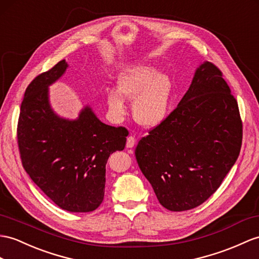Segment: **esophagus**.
<instances>
[{"instance_id": "34e87169", "label": "esophagus", "mask_w": 259, "mask_h": 259, "mask_svg": "<svg viewBox=\"0 0 259 259\" xmlns=\"http://www.w3.org/2000/svg\"><path fill=\"white\" fill-rule=\"evenodd\" d=\"M135 145H136L135 137H133V136L127 137V142H126V147H127V148H133Z\"/></svg>"}]
</instances>
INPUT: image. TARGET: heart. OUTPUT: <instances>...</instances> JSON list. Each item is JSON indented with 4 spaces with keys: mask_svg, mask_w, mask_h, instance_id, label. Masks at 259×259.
<instances>
[{
    "mask_svg": "<svg viewBox=\"0 0 259 259\" xmlns=\"http://www.w3.org/2000/svg\"><path fill=\"white\" fill-rule=\"evenodd\" d=\"M118 91L106 94L113 116L122 117L126 113L125 99L135 101L133 115L138 124L155 127L165 121L171 98V81L155 67L141 66L125 71L117 80Z\"/></svg>",
    "mask_w": 259,
    "mask_h": 259,
    "instance_id": "heart-1",
    "label": "heart"
}]
</instances>
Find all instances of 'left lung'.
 I'll return each mask as SVG.
<instances>
[{"label":"left lung","mask_w":259,"mask_h":259,"mask_svg":"<svg viewBox=\"0 0 259 259\" xmlns=\"http://www.w3.org/2000/svg\"><path fill=\"white\" fill-rule=\"evenodd\" d=\"M238 105L220 69L204 61L165 121L138 142L136 160L159 203L170 211L202 204L241 151Z\"/></svg>","instance_id":"left-lung-1"}]
</instances>
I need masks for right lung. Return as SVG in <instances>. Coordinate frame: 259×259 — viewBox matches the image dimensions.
<instances>
[{"label": "right lung", "mask_w": 259, "mask_h": 259, "mask_svg": "<svg viewBox=\"0 0 259 259\" xmlns=\"http://www.w3.org/2000/svg\"><path fill=\"white\" fill-rule=\"evenodd\" d=\"M67 68L66 60H61L27 87L17 143L24 169L55 204L69 212H91L104 198L109 157L124 149L128 132L101 122L90 105L75 119L56 114L48 88Z\"/></svg>", "instance_id": "add662e5"}]
</instances>
